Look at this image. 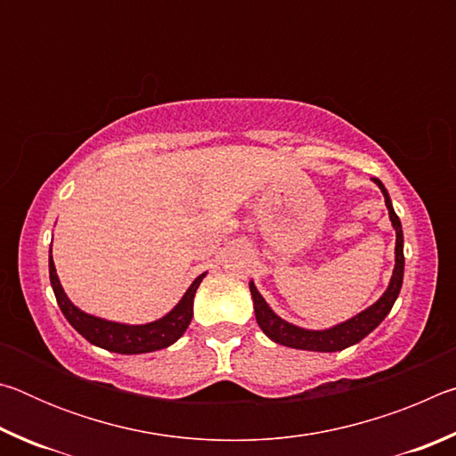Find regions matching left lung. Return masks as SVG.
I'll list each match as a JSON object with an SVG mask.
<instances>
[{
    "label": "left lung",
    "instance_id": "8db88e82",
    "mask_svg": "<svg viewBox=\"0 0 456 456\" xmlns=\"http://www.w3.org/2000/svg\"><path fill=\"white\" fill-rule=\"evenodd\" d=\"M378 189L382 191L386 209H388V217L392 227L396 231V247H395V272H392L390 283L386 291L382 293L376 302L362 310L360 314L354 315V318L346 320L342 323H336V326L326 328V330H305L299 326H293V323L285 322L280 318L269 304L264 299V296L257 291L256 283H249L251 297H253V310H256V320L259 328L264 330V334L273 339L275 344L288 346V348L296 350H310V352H339L350 348V346L358 344L360 339H364L370 331L380 326L382 320L390 314L392 305H395L400 288H403V277H404V235H403V225H400L398 215L395 213V207H392V200L388 191L382 184L380 179H372Z\"/></svg>",
    "mask_w": 456,
    "mask_h": 456
}]
</instances>
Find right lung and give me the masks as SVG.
<instances>
[{"label": "right lung", "mask_w": 456, "mask_h": 456, "mask_svg": "<svg viewBox=\"0 0 456 456\" xmlns=\"http://www.w3.org/2000/svg\"><path fill=\"white\" fill-rule=\"evenodd\" d=\"M205 275L207 273H200L197 280L189 285V289L184 291L179 304H176L167 315H163V318L149 323H138V326H130V323L96 318V315H90L86 312H82L80 307H76L70 302V297L66 296V291L58 280L50 247V283L61 314L66 315L70 326L78 331L82 338H86L90 344L117 354L157 352L175 344L176 339L184 334V330L189 328L192 318V299H195L197 288L200 281H203Z\"/></svg>", "instance_id": "1"}]
</instances>
